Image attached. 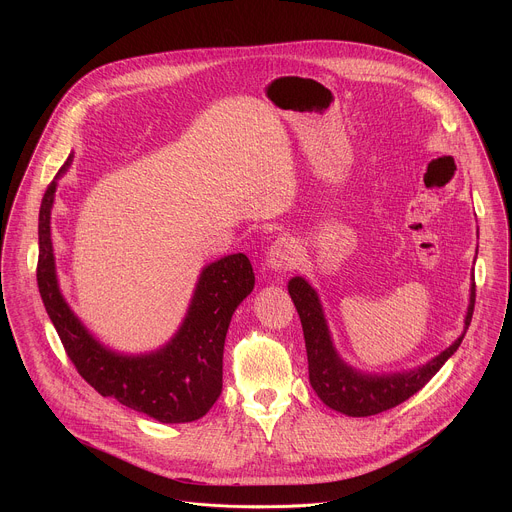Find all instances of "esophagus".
I'll return each mask as SVG.
<instances>
[{
	"label": "esophagus",
	"mask_w": 512,
	"mask_h": 512,
	"mask_svg": "<svg viewBox=\"0 0 512 512\" xmlns=\"http://www.w3.org/2000/svg\"><path fill=\"white\" fill-rule=\"evenodd\" d=\"M298 261V247H296V241L287 237V235H281L277 237L269 249H267V265L271 269H287V267H294Z\"/></svg>",
	"instance_id": "obj_1"
}]
</instances>
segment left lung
<instances>
[{"label":"left lung","instance_id":"obj_1","mask_svg":"<svg viewBox=\"0 0 512 512\" xmlns=\"http://www.w3.org/2000/svg\"><path fill=\"white\" fill-rule=\"evenodd\" d=\"M289 296L296 304V310L302 320L304 338H306V350H308V371H310V383L318 397L332 409L346 413L350 417H369L383 413L391 407H397L399 403L407 401L411 395H415L419 389H423L429 379L444 367V362L458 350L462 344L464 334L442 354H437L433 360H429L423 367L409 371V373H397V375H360L352 371L350 367L338 358L328 326L322 314L320 300L316 291L310 287V283L304 277H294L287 285ZM474 302H476V285H472L470 294V306L466 314V330L472 322L474 314Z\"/></svg>","mask_w":512,"mask_h":512}]
</instances>
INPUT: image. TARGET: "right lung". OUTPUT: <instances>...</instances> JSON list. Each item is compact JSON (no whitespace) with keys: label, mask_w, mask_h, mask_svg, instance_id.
<instances>
[{"label":"right lung","mask_w":512,"mask_h":512,"mask_svg":"<svg viewBox=\"0 0 512 512\" xmlns=\"http://www.w3.org/2000/svg\"><path fill=\"white\" fill-rule=\"evenodd\" d=\"M64 162L58 176L68 168ZM56 176V178H58ZM56 180L44 192L38 223V289L44 308L77 373L103 397L162 423L200 419L223 391V350L237 306L251 294L255 273L247 255L210 263L196 285L188 316L170 344L145 356L103 348L60 296L50 241V208Z\"/></svg>","instance_id":"right-lung-1"}]
</instances>
